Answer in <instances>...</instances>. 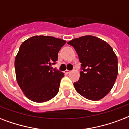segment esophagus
Masks as SVG:
<instances>
[{
    "instance_id": "1",
    "label": "esophagus",
    "mask_w": 129,
    "mask_h": 129,
    "mask_svg": "<svg viewBox=\"0 0 129 129\" xmlns=\"http://www.w3.org/2000/svg\"><path fill=\"white\" fill-rule=\"evenodd\" d=\"M69 73H70V71L68 70H66V71H64V74H68Z\"/></svg>"
}]
</instances>
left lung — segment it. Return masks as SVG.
<instances>
[{
	"mask_svg": "<svg viewBox=\"0 0 129 129\" xmlns=\"http://www.w3.org/2000/svg\"><path fill=\"white\" fill-rule=\"evenodd\" d=\"M81 63L80 79L74 86L78 93L90 100H99L109 93L118 75V59L108 43L92 35L74 39Z\"/></svg>",
	"mask_w": 129,
	"mask_h": 129,
	"instance_id": "obj_1",
	"label": "left lung"
}]
</instances>
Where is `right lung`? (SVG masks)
Returning <instances> with one entry per match:
<instances>
[{"instance_id": "right-lung-1", "label": "right lung", "mask_w": 129, "mask_h": 129, "mask_svg": "<svg viewBox=\"0 0 129 129\" xmlns=\"http://www.w3.org/2000/svg\"><path fill=\"white\" fill-rule=\"evenodd\" d=\"M66 43L51 36L36 35L23 42L15 57L16 78L23 94L35 102L52 99L64 74L52 70L58 52Z\"/></svg>"}]
</instances>
